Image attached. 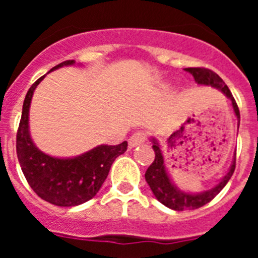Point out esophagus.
I'll list each match as a JSON object with an SVG mask.
<instances>
[{
    "instance_id": "esophagus-1",
    "label": "esophagus",
    "mask_w": 258,
    "mask_h": 258,
    "mask_svg": "<svg viewBox=\"0 0 258 258\" xmlns=\"http://www.w3.org/2000/svg\"><path fill=\"white\" fill-rule=\"evenodd\" d=\"M146 138H147V134H146L145 132H137V133H134L133 136L129 138V147L133 149L136 146L142 145L146 141Z\"/></svg>"
}]
</instances>
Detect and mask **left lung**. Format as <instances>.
I'll use <instances>...</instances> for the list:
<instances>
[{
	"mask_svg": "<svg viewBox=\"0 0 258 258\" xmlns=\"http://www.w3.org/2000/svg\"><path fill=\"white\" fill-rule=\"evenodd\" d=\"M186 72L191 74L195 79L199 85L203 86H212V88L220 90L222 94L226 95L231 101V106L235 116L238 117V121H240V113H239L238 104H236L235 99L232 97L230 89L227 88V85L223 83V80L218 76L217 74H214L213 71L208 70V68H184ZM239 127V125H238ZM152 149L155 151V160L151 165L149 166V169L146 170L145 178L149 183L150 188L154 192L155 198H156L161 204H164L165 207L170 209H174V211H186V209H197L200 207L206 206L207 203L211 202L212 199H214V197L222 190L226 183L229 182V179L231 178L232 173L235 170V156L236 154H234V159H232V163L230 165V169L226 174L223 175L221 181L218 182L214 187L209 188L207 191H203V192H186V191L179 190L177 186L172 182L169 174H168V170L165 168V163H164V156L163 151L160 149V145L157 142L156 138L152 137Z\"/></svg>",
	"mask_w": 258,
	"mask_h": 258,
	"instance_id": "obj_1",
	"label": "left lung"
}]
</instances>
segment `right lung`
<instances>
[{"label":"right lung","instance_id":"obj_1","mask_svg":"<svg viewBox=\"0 0 258 258\" xmlns=\"http://www.w3.org/2000/svg\"><path fill=\"white\" fill-rule=\"evenodd\" d=\"M72 64L75 60H66L49 72ZM45 76L29 88L23 103L17 133L18 160L27 182L41 199L54 206L76 207L97 195L116 157L126 151L127 142L124 141L117 146H97L75 157L50 156L38 150L29 133V107L35 89Z\"/></svg>","mask_w":258,"mask_h":258}]
</instances>
